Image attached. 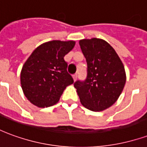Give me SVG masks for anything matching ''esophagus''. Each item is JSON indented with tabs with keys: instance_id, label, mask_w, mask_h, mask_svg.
I'll use <instances>...</instances> for the list:
<instances>
[{
	"instance_id": "34e87169",
	"label": "esophagus",
	"mask_w": 147,
	"mask_h": 147,
	"mask_svg": "<svg viewBox=\"0 0 147 147\" xmlns=\"http://www.w3.org/2000/svg\"><path fill=\"white\" fill-rule=\"evenodd\" d=\"M72 77H73L74 80H75V81H76V79H77V74H76H76H74L73 76H72Z\"/></svg>"
}]
</instances>
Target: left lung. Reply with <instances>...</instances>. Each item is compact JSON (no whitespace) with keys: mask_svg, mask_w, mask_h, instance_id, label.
Listing matches in <instances>:
<instances>
[{"mask_svg":"<svg viewBox=\"0 0 147 147\" xmlns=\"http://www.w3.org/2000/svg\"><path fill=\"white\" fill-rule=\"evenodd\" d=\"M80 45L87 64L86 77L77 80L74 86L85 108L105 110L117 102L124 87L123 63L114 49L102 39H83Z\"/></svg>","mask_w":147,"mask_h":147,"instance_id":"obj_1","label":"left lung"}]
</instances>
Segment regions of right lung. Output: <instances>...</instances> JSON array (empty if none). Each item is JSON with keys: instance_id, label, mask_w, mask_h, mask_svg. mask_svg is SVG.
<instances>
[{"instance_id": "obj_1", "label": "right lung", "mask_w": 147, "mask_h": 147, "mask_svg": "<svg viewBox=\"0 0 147 147\" xmlns=\"http://www.w3.org/2000/svg\"><path fill=\"white\" fill-rule=\"evenodd\" d=\"M75 44L73 41L45 42L25 62L20 74L21 86L33 105L44 108L57 104L66 86L74 83L64 57Z\"/></svg>"}]
</instances>
